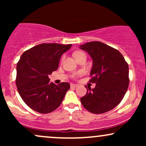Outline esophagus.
Masks as SVG:
<instances>
[{"label": "esophagus", "instance_id": "esophagus-1", "mask_svg": "<svg viewBox=\"0 0 146 146\" xmlns=\"http://www.w3.org/2000/svg\"><path fill=\"white\" fill-rule=\"evenodd\" d=\"M78 84H71V87L72 88H76V87H78Z\"/></svg>", "mask_w": 146, "mask_h": 146}]
</instances>
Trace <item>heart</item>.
Masks as SVG:
<instances>
[{"label":"heart","instance_id":"obj_1","mask_svg":"<svg viewBox=\"0 0 146 146\" xmlns=\"http://www.w3.org/2000/svg\"><path fill=\"white\" fill-rule=\"evenodd\" d=\"M82 54H84L83 52H82V51H76V52H75L74 54H73V55H74L75 58H78V56H80V55H82ZM82 72H78V73H77V75H75V76H80V75H82Z\"/></svg>","mask_w":146,"mask_h":146}]
</instances>
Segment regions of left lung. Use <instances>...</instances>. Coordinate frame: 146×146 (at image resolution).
Listing matches in <instances>:
<instances>
[{
  "label": "left lung",
  "instance_id": "8db88e82",
  "mask_svg": "<svg viewBox=\"0 0 146 146\" xmlns=\"http://www.w3.org/2000/svg\"><path fill=\"white\" fill-rule=\"evenodd\" d=\"M80 48L93 59L89 82L96 83L94 88L88 87V89L86 86V94L80 100L90 113H106L121 102L128 90V63L118 50L101 42H89Z\"/></svg>",
  "mask_w": 146,
  "mask_h": 146
}]
</instances>
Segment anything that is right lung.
Listing matches in <instances>:
<instances>
[{
	"label": "right lung",
	"mask_w": 146,
	"mask_h": 146,
	"mask_svg": "<svg viewBox=\"0 0 146 146\" xmlns=\"http://www.w3.org/2000/svg\"><path fill=\"white\" fill-rule=\"evenodd\" d=\"M72 44L43 43L22 54L16 66V84L21 98L29 108L46 114L58 108L70 88L68 82L56 85L48 75L56 71L60 59Z\"/></svg>",
	"instance_id": "right-lung-1"
}]
</instances>
